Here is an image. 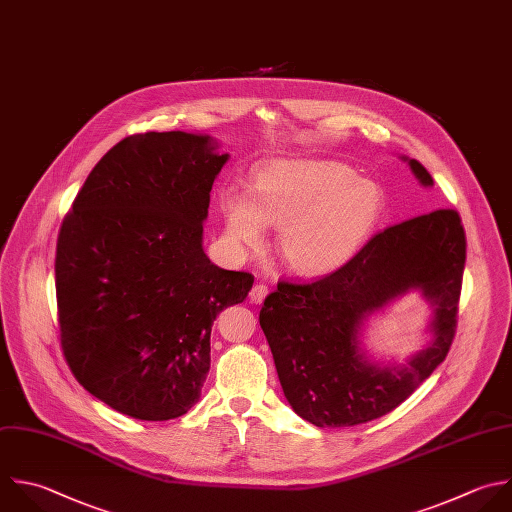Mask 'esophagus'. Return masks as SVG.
Returning <instances> with one entry per match:
<instances>
[{
  "label": "esophagus",
  "instance_id": "1",
  "mask_svg": "<svg viewBox=\"0 0 512 512\" xmlns=\"http://www.w3.org/2000/svg\"><path fill=\"white\" fill-rule=\"evenodd\" d=\"M266 296H268V286H266V284H256V286L250 290V302H252V304H262Z\"/></svg>",
  "mask_w": 512,
  "mask_h": 512
}]
</instances>
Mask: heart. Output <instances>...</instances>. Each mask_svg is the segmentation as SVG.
I'll list each match as a JSON object with an SVG mask.
<instances>
[{"label": "heart", "instance_id": "obj_1", "mask_svg": "<svg viewBox=\"0 0 512 512\" xmlns=\"http://www.w3.org/2000/svg\"><path fill=\"white\" fill-rule=\"evenodd\" d=\"M228 236L258 246L264 224L278 228V252L302 276H326L346 266L372 238L384 212L382 190L338 162L276 160L262 166L252 192L220 196Z\"/></svg>", "mask_w": 512, "mask_h": 512}]
</instances>
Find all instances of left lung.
<instances>
[{
	"instance_id": "left-lung-1",
	"label": "left lung",
	"mask_w": 512,
	"mask_h": 512,
	"mask_svg": "<svg viewBox=\"0 0 512 512\" xmlns=\"http://www.w3.org/2000/svg\"><path fill=\"white\" fill-rule=\"evenodd\" d=\"M414 176L432 186L418 160ZM466 260L460 216L440 208L374 234L340 270L312 282L280 280L260 326L290 406L320 428L356 426L400 406L446 358L456 332ZM435 306L431 344L406 365L374 367L357 352V328L408 289Z\"/></svg>"
}]
</instances>
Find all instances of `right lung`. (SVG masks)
Segmentation results:
<instances>
[{"label":"right lung","mask_w":512,"mask_h":512,"mask_svg":"<svg viewBox=\"0 0 512 512\" xmlns=\"http://www.w3.org/2000/svg\"><path fill=\"white\" fill-rule=\"evenodd\" d=\"M226 160L208 136H128L96 164L62 222L64 358L90 394L132 418H178L200 400L212 324L254 284L250 272L214 266L202 248Z\"/></svg>","instance_id":"1"}]
</instances>
